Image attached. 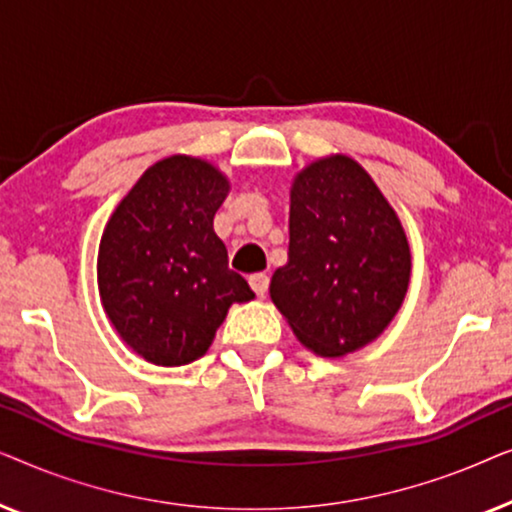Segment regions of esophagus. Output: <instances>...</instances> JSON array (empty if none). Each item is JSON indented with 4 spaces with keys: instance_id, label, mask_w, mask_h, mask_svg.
<instances>
[{
    "instance_id": "1",
    "label": "esophagus",
    "mask_w": 512,
    "mask_h": 512,
    "mask_svg": "<svg viewBox=\"0 0 512 512\" xmlns=\"http://www.w3.org/2000/svg\"><path fill=\"white\" fill-rule=\"evenodd\" d=\"M249 284H251V289L256 291V296H265V293H268V286H270V277L265 275V272H256V275H251L249 277Z\"/></svg>"
}]
</instances>
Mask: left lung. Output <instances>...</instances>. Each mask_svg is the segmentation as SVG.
I'll use <instances>...</instances> for the list:
<instances>
[{"label": "left lung", "instance_id": "left-lung-1", "mask_svg": "<svg viewBox=\"0 0 512 512\" xmlns=\"http://www.w3.org/2000/svg\"><path fill=\"white\" fill-rule=\"evenodd\" d=\"M408 279L401 221L359 163L333 156L298 174L289 261L270 296L305 347L340 356L368 345L394 319Z\"/></svg>", "mask_w": 512, "mask_h": 512}]
</instances>
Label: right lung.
Here are the masks:
<instances>
[{"label": "right lung", "mask_w": 512, "mask_h": 512, "mask_svg": "<svg viewBox=\"0 0 512 512\" xmlns=\"http://www.w3.org/2000/svg\"><path fill=\"white\" fill-rule=\"evenodd\" d=\"M228 179L205 160L149 167L104 228L97 284L118 335L156 366H184L212 345L228 307L254 298L228 268L214 214Z\"/></svg>", "instance_id": "1"}]
</instances>
